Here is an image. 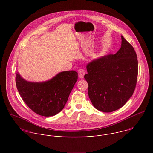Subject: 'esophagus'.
Masks as SVG:
<instances>
[{"label":"esophagus","mask_w":153,"mask_h":153,"mask_svg":"<svg viewBox=\"0 0 153 153\" xmlns=\"http://www.w3.org/2000/svg\"><path fill=\"white\" fill-rule=\"evenodd\" d=\"M78 74L80 78H83L84 75L85 74V71L83 69H80L78 71Z\"/></svg>","instance_id":"esophagus-1"}]
</instances>
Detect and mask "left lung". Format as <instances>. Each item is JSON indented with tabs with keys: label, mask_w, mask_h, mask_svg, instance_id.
I'll return each mask as SVG.
<instances>
[{
	"label": "left lung",
	"mask_w": 153,
	"mask_h": 153,
	"mask_svg": "<svg viewBox=\"0 0 153 153\" xmlns=\"http://www.w3.org/2000/svg\"><path fill=\"white\" fill-rule=\"evenodd\" d=\"M122 44L114 54L93 60L86 65L84 78L90 99L97 110L110 113L123 106L132 96L137 80L136 53L122 36Z\"/></svg>",
	"instance_id": "8db88e82"
}]
</instances>
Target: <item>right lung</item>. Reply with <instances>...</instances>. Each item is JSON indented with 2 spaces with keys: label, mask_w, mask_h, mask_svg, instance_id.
<instances>
[{
  "label": "right lung",
  "mask_w": 153,
  "mask_h": 153,
  "mask_svg": "<svg viewBox=\"0 0 153 153\" xmlns=\"http://www.w3.org/2000/svg\"><path fill=\"white\" fill-rule=\"evenodd\" d=\"M77 80L75 71H63L48 81L30 82L16 76L17 89L24 102L36 114L45 117L60 112Z\"/></svg>",
  "instance_id": "right-lung-1"
}]
</instances>
